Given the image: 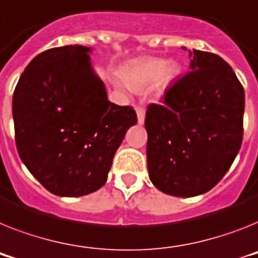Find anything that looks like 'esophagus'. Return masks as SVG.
Wrapping results in <instances>:
<instances>
[{"mask_svg": "<svg viewBox=\"0 0 258 258\" xmlns=\"http://www.w3.org/2000/svg\"><path fill=\"white\" fill-rule=\"evenodd\" d=\"M136 114H138V123L143 124L144 123V119H146V109L143 106H138L136 107Z\"/></svg>", "mask_w": 258, "mask_h": 258, "instance_id": "esophagus-1", "label": "esophagus"}]
</instances>
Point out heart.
I'll return each mask as SVG.
<instances>
[{
	"label": "heart",
	"instance_id": "b5f03b06",
	"mask_svg": "<svg viewBox=\"0 0 258 258\" xmlns=\"http://www.w3.org/2000/svg\"><path fill=\"white\" fill-rule=\"evenodd\" d=\"M178 73V66L176 62H162L160 59H143L134 62L133 66L124 69L122 77L128 86L140 89L156 81L160 86L169 84Z\"/></svg>",
	"mask_w": 258,
	"mask_h": 258
}]
</instances>
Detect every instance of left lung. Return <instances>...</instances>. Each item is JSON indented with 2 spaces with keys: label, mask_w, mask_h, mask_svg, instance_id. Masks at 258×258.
<instances>
[{
  "label": "left lung",
  "mask_w": 258,
  "mask_h": 258,
  "mask_svg": "<svg viewBox=\"0 0 258 258\" xmlns=\"http://www.w3.org/2000/svg\"><path fill=\"white\" fill-rule=\"evenodd\" d=\"M190 72L146 112L147 164L153 185L174 197L209 191L228 172L243 142L244 89L211 52H190Z\"/></svg>",
  "instance_id": "8db88e82"
}]
</instances>
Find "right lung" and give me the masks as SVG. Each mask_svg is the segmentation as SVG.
<instances>
[{
  "label": "right lung",
  "instance_id": "add662e5",
  "mask_svg": "<svg viewBox=\"0 0 258 258\" xmlns=\"http://www.w3.org/2000/svg\"><path fill=\"white\" fill-rule=\"evenodd\" d=\"M89 47L39 53L13 94L15 144L27 169L60 197H81L105 185L112 157L138 116L107 99L90 66Z\"/></svg>",
  "mask_w": 258,
  "mask_h": 258
}]
</instances>
